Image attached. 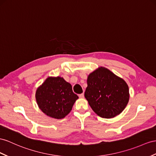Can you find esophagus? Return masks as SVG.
I'll return each mask as SVG.
<instances>
[{
  "instance_id": "esophagus-1",
  "label": "esophagus",
  "mask_w": 156,
  "mask_h": 156,
  "mask_svg": "<svg viewBox=\"0 0 156 156\" xmlns=\"http://www.w3.org/2000/svg\"><path fill=\"white\" fill-rule=\"evenodd\" d=\"M83 97H84V94H83V93H82L81 94H79V98H83Z\"/></svg>"
}]
</instances>
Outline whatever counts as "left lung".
<instances>
[{"instance_id": "obj_1", "label": "left lung", "mask_w": 156, "mask_h": 156, "mask_svg": "<svg viewBox=\"0 0 156 156\" xmlns=\"http://www.w3.org/2000/svg\"><path fill=\"white\" fill-rule=\"evenodd\" d=\"M87 83L84 96L99 117L113 118L125 109L129 100V90L124 80L99 67L88 76Z\"/></svg>"}]
</instances>
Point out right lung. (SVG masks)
Returning a JSON list of instances; mask_svg holds the SVG:
<instances>
[{"instance_id": "obj_1", "label": "right lung", "mask_w": 156, "mask_h": 156, "mask_svg": "<svg viewBox=\"0 0 156 156\" xmlns=\"http://www.w3.org/2000/svg\"><path fill=\"white\" fill-rule=\"evenodd\" d=\"M35 98L43 112L55 119H62L70 113L78 96L72 86L61 77H49L38 87Z\"/></svg>"}]
</instances>
